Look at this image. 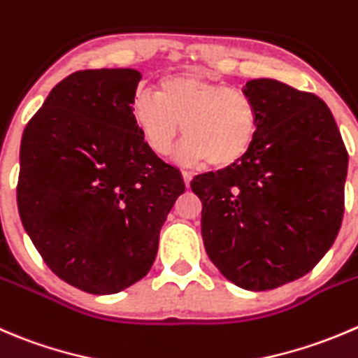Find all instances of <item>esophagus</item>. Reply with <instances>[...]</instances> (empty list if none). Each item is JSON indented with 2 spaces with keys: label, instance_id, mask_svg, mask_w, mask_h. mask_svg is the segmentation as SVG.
I'll return each mask as SVG.
<instances>
[{
  "label": "esophagus",
  "instance_id": "1",
  "mask_svg": "<svg viewBox=\"0 0 358 358\" xmlns=\"http://www.w3.org/2000/svg\"><path fill=\"white\" fill-rule=\"evenodd\" d=\"M182 176H183V182H185V187L189 189L190 182H192V175H190L189 171H182Z\"/></svg>",
  "mask_w": 358,
  "mask_h": 358
}]
</instances>
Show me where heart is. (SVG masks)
I'll list each match as a JSON object with an SVG mask.
<instances>
[{"instance_id":"b5f03b06","label":"heart","mask_w":358,"mask_h":358,"mask_svg":"<svg viewBox=\"0 0 358 358\" xmlns=\"http://www.w3.org/2000/svg\"><path fill=\"white\" fill-rule=\"evenodd\" d=\"M133 119L145 143L159 155L169 154L183 133L182 164H232L250 150L259 126L246 92L199 73L168 76L157 92L140 89L133 99Z\"/></svg>"}]
</instances>
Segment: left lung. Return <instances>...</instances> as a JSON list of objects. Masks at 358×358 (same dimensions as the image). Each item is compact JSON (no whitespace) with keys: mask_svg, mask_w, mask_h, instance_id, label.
<instances>
[{"mask_svg":"<svg viewBox=\"0 0 358 358\" xmlns=\"http://www.w3.org/2000/svg\"><path fill=\"white\" fill-rule=\"evenodd\" d=\"M257 134L232 166L196 176L201 234L218 271L252 292L294 282L320 262L341 227L348 154L329 106L275 78L243 85Z\"/></svg>","mask_w":358,"mask_h":358,"instance_id":"left-lung-1","label":"left lung"}]
</instances>
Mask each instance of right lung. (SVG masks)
<instances>
[{"mask_svg": "<svg viewBox=\"0 0 358 358\" xmlns=\"http://www.w3.org/2000/svg\"><path fill=\"white\" fill-rule=\"evenodd\" d=\"M141 73L83 69L57 83L20 141L17 204L45 264L106 296L150 271L182 173L150 150L133 119Z\"/></svg>", "mask_w": 358, "mask_h": 358, "instance_id": "1", "label": "right lung"}]
</instances>
